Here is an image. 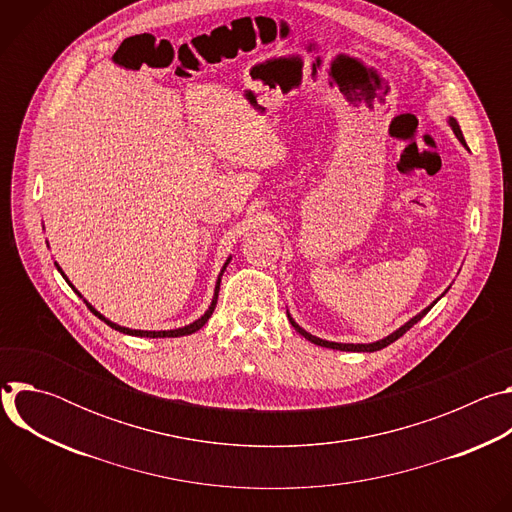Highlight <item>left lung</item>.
Here are the masks:
<instances>
[{"label":"left lung","instance_id":"1","mask_svg":"<svg viewBox=\"0 0 512 512\" xmlns=\"http://www.w3.org/2000/svg\"><path fill=\"white\" fill-rule=\"evenodd\" d=\"M450 125H452V129H454V133H456V137L466 145V141H464V135H462V129H460V125L456 123V119H450ZM437 302V300H435ZM433 302V304H435ZM431 304V306H433ZM431 306L429 308H425L423 312H419L415 318H411L405 326H401L399 330H395L393 334H389L387 338H383V340H379V342H373V344H340V342H328V340H322V338H316V336H312L310 332H306L304 328H300L294 320H291V316H289V322H291V326L296 328V332H300L306 340H310V342H314V344H318V346H324V348H334V350H346V352H375V350H381V348H385V346H389L391 342H395L397 338H401L409 328H413L429 310H431Z\"/></svg>","mask_w":512,"mask_h":512}]
</instances>
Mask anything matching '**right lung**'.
Returning a JSON list of instances; mask_svg holds the SVG:
<instances>
[{"label": "right lung", "instance_id": "1", "mask_svg": "<svg viewBox=\"0 0 512 512\" xmlns=\"http://www.w3.org/2000/svg\"><path fill=\"white\" fill-rule=\"evenodd\" d=\"M231 261V259H229ZM229 261L225 263V267H223V271H221V275H218V281H216V287H214V298H212V304H210V308L206 310V314L202 316V318H198L196 322H192V324H188V326H184V328H178V330H160V332H150V330H131V328H123V326H119V324H113L111 320H107L105 316H101L89 302H85L87 304V308L97 316V318H101V320H105V324L107 326H111V328H115V330H119V332H123V334H131V336H145V338H178V336H186V334H192V332H196V330H200L206 322H208V318L212 316V312H214V306H216V300H218V289H221V277H223V273H225V269H227V265H229ZM58 267V265H56ZM58 271L62 273V269L58 267ZM62 277L66 279V275L62 273ZM68 281V279H66ZM68 285L72 287V283L68 281ZM75 289V287H72ZM77 291V289H75ZM79 294V291H77ZM81 296V294H79Z\"/></svg>", "mask_w": 512, "mask_h": 512}]
</instances>
